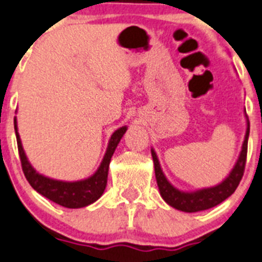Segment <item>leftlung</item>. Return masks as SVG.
I'll return each mask as SVG.
<instances>
[{
	"mask_svg": "<svg viewBox=\"0 0 262 262\" xmlns=\"http://www.w3.org/2000/svg\"><path fill=\"white\" fill-rule=\"evenodd\" d=\"M248 136H249V123L248 128L246 132V138H244L243 147H242L241 156H239L238 161H236L235 167L231 170L229 177L221 182L220 185L214 187H209V189H203L195 192H183L180 190L174 189L167 181L165 176L161 172L160 164L156 158V154L154 150H151V155H152L154 167H155V176L156 182H158L159 190L163 196V199L172 205L173 208L178 209L182 212H199L209 209L212 207H216L217 204L224 202L225 199L230 196L238 187L239 182H241L242 177H243L244 168H246L247 161V148H248Z\"/></svg>",
	"mask_w": 262,
	"mask_h": 262,
	"instance_id": "obj_1",
	"label": "left lung"
}]
</instances>
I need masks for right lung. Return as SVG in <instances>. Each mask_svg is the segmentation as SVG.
<instances>
[{
	"label": "right lung",
	"mask_w": 262,
	"mask_h": 262,
	"mask_svg": "<svg viewBox=\"0 0 262 262\" xmlns=\"http://www.w3.org/2000/svg\"><path fill=\"white\" fill-rule=\"evenodd\" d=\"M14 128H15L21 169H23V173L29 185L41 195L50 199L51 202L57 203V204L66 207V208H82V207L92 204L102 196L107 185L110 161L114 155L115 148L119 145L120 139L126 132V126H123L112 134L106 155L101 163V167L98 168V170L92 177L84 181H77V182H63V181H55L43 177L31 167L26 158L23 147H21L18 129H16V120H14Z\"/></svg>",
	"instance_id": "add662e5"
}]
</instances>
